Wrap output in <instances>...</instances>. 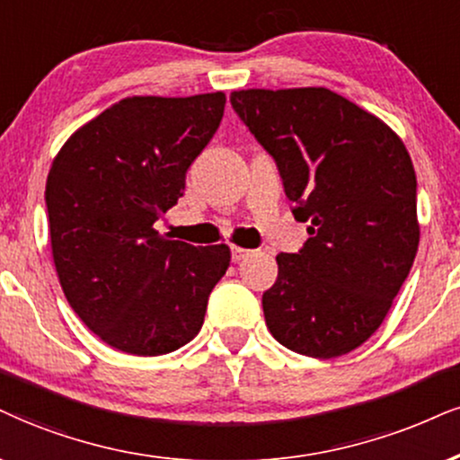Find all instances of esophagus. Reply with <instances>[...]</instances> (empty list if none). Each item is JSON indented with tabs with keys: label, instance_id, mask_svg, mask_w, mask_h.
<instances>
[{
	"label": "esophagus",
	"instance_id": "1",
	"mask_svg": "<svg viewBox=\"0 0 460 460\" xmlns=\"http://www.w3.org/2000/svg\"><path fill=\"white\" fill-rule=\"evenodd\" d=\"M252 249H245V247H236V245H232V260H234V262H241V260H245V258H249L252 256Z\"/></svg>",
	"mask_w": 460,
	"mask_h": 460
}]
</instances>
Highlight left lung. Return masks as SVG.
Returning a JSON list of instances; mask_svg holds the SVG:
<instances>
[{
	"label": "left lung",
	"mask_w": 460,
	"mask_h": 460,
	"mask_svg": "<svg viewBox=\"0 0 460 460\" xmlns=\"http://www.w3.org/2000/svg\"><path fill=\"white\" fill-rule=\"evenodd\" d=\"M230 102L273 155L294 219L309 224L303 249L277 256L266 326L296 354H348L382 324L416 258L410 153L382 119L324 87L243 89Z\"/></svg>",
	"instance_id": "obj_1"
}]
</instances>
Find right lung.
<instances>
[{
	"label": "right lung",
	"mask_w": 460,
	"mask_h": 460,
	"mask_svg": "<svg viewBox=\"0 0 460 460\" xmlns=\"http://www.w3.org/2000/svg\"><path fill=\"white\" fill-rule=\"evenodd\" d=\"M221 92L134 95L78 128L47 179L57 277L76 315L111 348L160 356L200 332L228 245L194 247L153 228L224 117Z\"/></svg>",
	"instance_id": "obj_1"
}]
</instances>
